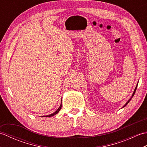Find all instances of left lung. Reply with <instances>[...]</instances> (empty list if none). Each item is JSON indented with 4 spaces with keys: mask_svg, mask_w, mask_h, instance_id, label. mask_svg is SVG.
<instances>
[{
    "mask_svg": "<svg viewBox=\"0 0 147 147\" xmlns=\"http://www.w3.org/2000/svg\"><path fill=\"white\" fill-rule=\"evenodd\" d=\"M136 88H137V86H136V88H135V91H134V92H133V95H132V96H133V95H134V94H135V92H136ZM131 98H130L129 100L128 101H127V102H126V104H125V105H124V106H123V107H125V106L127 104H128V103L129 102V101L131 100Z\"/></svg>",
    "mask_w": 147,
    "mask_h": 147,
    "instance_id": "8db88e82",
    "label": "left lung"
}]
</instances>
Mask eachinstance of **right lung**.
Listing matches in <instances>:
<instances>
[{"mask_svg": "<svg viewBox=\"0 0 147 147\" xmlns=\"http://www.w3.org/2000/svg\"><path fill=\"white\" fill-rule=\"evenodd\" d=\"M61 107H62V102H61V105H60V107H59L58 108L57 110L56 111L54 112V113H53V114H50V115H45V116H43V117H51V116H53V115H55L56 114L58 113V112H59V111L61 110Z\"/></svg>", "mask_w": 147, "mask_h": 147, "instance_id": "add662e5", "label": "right lung"}]
</instances>
